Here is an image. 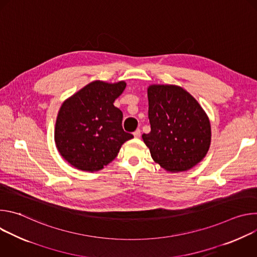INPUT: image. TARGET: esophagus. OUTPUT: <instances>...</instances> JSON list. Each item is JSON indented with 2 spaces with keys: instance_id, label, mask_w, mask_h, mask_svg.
<instances>
[{
  "instance_id": "1",
  "label": "esophagus",
  "mask_w": 257,
  "mask_h": 257,
  "mask_svg": "<svg viewBox=\"0 0 257 257\" xmlns=\"http://www.w3.org/2000/svg\"><path fill=\"white\" fill-rule=\"evenodd\" d=\"M133 135H134L135 138H139L140 135H141V131L139 129H137L135 132H133Z\"/></svg>"
}]
</instances>
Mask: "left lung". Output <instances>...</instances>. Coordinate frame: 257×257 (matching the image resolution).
Wrapping results in <instances>:
<instances>
[{"instance_id": "8db88e82", "label": "left lung", "mask_w": 257, "mask_h": 257, "mask_svg": "<svg viewBox=\"0 0 257 257\" xmlns=\"http://www.w3.org/2000/svg\"><path fill=\"white\" fill-rule=\"evenodd\" d=\"M148 97L152 130L142 139L153 160L171 173L190 170L209 150L211 128L204 109L178 85L152 84Z\"/></svg>"}]
</instances>
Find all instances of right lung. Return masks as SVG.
<instances>
[{
  "instance_id": "obj_1",
  "label": "right lung",
  "mask_w": 257,
  "mask_h": 257,
  "mask_svg": "<svg viewBox=\"0 0 257 257\" xmlns=\"http://www.w3.org/2000/svg\"><path fill=\"white\" fill-rule=\"evenodd\" d=\"M125 87V81L95 80L62 103L55 142L62 158L72 167L99 171L115 160L123 143L133 138L123 130V114L114 105Z\"/></svg>"
}]
</instances>
